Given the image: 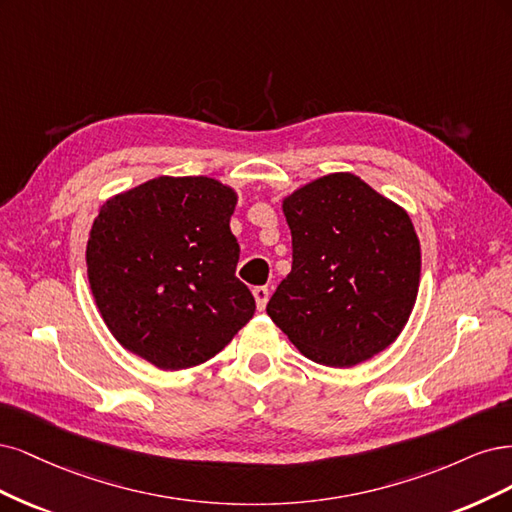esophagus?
Returning a JSON list of instances; mask_svg holds the SVG:
<instances>
[{"label":"esophagus","instance_id":"esophagus-1","mask_svg":"<svg viewBox=\"0 0 512 512\" xmlns=\"http://www.w3.org/2000/svg\"><path fill=\"white\" fill-rule=\"evenodd\" d=\"M253 298H255L257 310H263V308H266V304H268L270 289H268V287H255V289H253Z\"/></svg>","mask_w":512,"mask_h":512}]
</instances>
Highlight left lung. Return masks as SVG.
Returning <instances> with one entry per match:
<instances>
[{
  "label": "left lung",
  "instance_id": "left-lung-1",
  "mask_svg": "<svg viewBox=\"0 0 512 512\" xmlns=\"http://www.w3.org/2000/svg\"><path fill=\"white\" fill-rule=\"evenodd\" d=\"M291 272L268 302L298 351L329 368L361 364L400 336L417 302L421 246L408 212L351 172L283 200Z\"/></svg>",
  "mask_w": 512,
  "mask_h": 512
}]
</instances>
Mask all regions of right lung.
<instances>
[{"instance_id":"right-lung-1","label":"right lung","mask_w":512,"mask_h":512,"mask_svg":"<svg viewBox=\"0 0 512 512\" xmlns=\"http://www.w3.org/2000/svg\"><path fill=\"white\" fill-rule=\"evenodd\" d=\"M238 195L208 176H159L100 208L87 242L93 298L123 349L161 370L200 366L255 315L229 229Z\"/></svg>"}]
</instances>
